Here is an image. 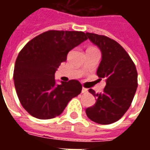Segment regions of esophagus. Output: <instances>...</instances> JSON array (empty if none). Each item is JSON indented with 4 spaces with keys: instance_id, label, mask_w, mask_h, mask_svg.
Returning <instances> with one entry per match:
<instances>
[{
    "instance_id": "obj_1",
    "label": "esophagus",
    "mask_w": 150,
    "mask_h": 150,
    "mask_svg": "<svg viewBox=\"0 0 150 150\" xmlns=\"http://www.w3.org/2000/svg\"><path fill=\"white\" fill-rule=\"evenodd\" d=\"M88 89L87 88H82V93H83V94H86V93H88Z\"/></svg>"
}]
</instances>
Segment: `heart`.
<instances>
[{"label": "heart", "instance_id": "b5f03b06", "mask_svg": "<svg viewBox=\"0 0 150 150\" xmlns=\"http://www.w3.org/2000/svg\"><path fill=\"white\" fill-rule=\"evenodd\" d=\"M89 49H90V48H89ZM91 49H93V48H91Z\"/></svg>", "mask_w": 150, "mask_h": 150}]
</instances>
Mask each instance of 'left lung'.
<instances>
[{"mask_svg": "<svg viewBox=\"0 0 150 150\" xmlns=\"http://www.w3.org/2000/svg\"><path fill=\"white\" fill-rule=\"evenodd\" d=\"M86 35L100 49L102 60L96 74L106 81L102 93L89 89L96 102L86 109V114L94 122L109 125L120 119L132 104L137 88V71L129 54L115 40L92 33Z\"/></svg>", "mask_w": 150, "mask_h": 150, "instance_id": "8db88e82", "label": "left lung"}]
</instances>
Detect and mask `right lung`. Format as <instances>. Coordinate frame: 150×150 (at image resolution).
Listing matches in <instances>:
<instances>
[{
    "label": "right lung",
    "mask_w": 150,
    "mask_h": 150,
    "mask_svg": "<svg viewBox=\"0 0 150 150\" xmlns=\"http://www.w3.org/2000/svg\"><path fill=\"white\" fill-rule=\"evenodd\" d=\"M87 39L81 31L48 30L30 40L18 54L13 71L15 89L22 107L31 116L54 118L80 94L82 85L78 80L57 85L54 73L69 51Z\"/></svg>",
    "instance_id": "1"
}]
</instances>
